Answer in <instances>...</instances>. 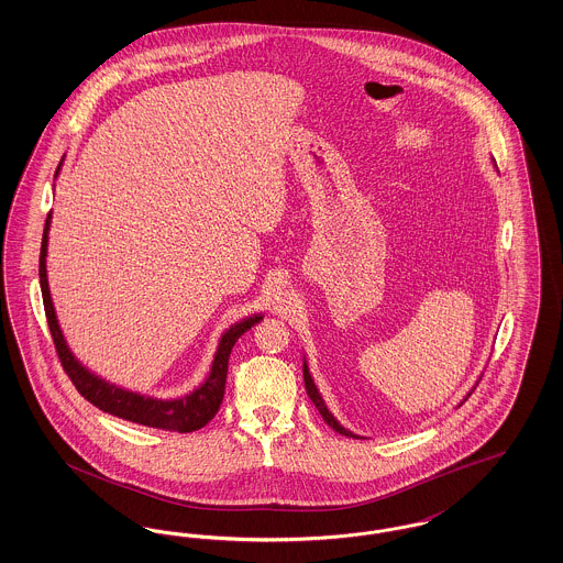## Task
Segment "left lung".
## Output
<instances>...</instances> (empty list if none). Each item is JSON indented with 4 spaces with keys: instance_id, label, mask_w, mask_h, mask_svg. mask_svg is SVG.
Here are the masks:
<instances>
[{
    "instance_id": "left-lung-1",
    "label": "left lung",
    "mask_w": 563,
    "mask_h": 563,
    "mask_svg": "<svg viewBox=\"0 0 563 563\" xmlns=\"http://www.w3.org/2000/svg\"><path fill=\"white\" fill-rule=\"evenodd\" d=\"M303 382H306V393H308V397L312 399V402L317 405V409H319V413L322 416V420L331 427V429L335 430V432H340V434H346V437H352V439H358L356 434H352L350 430L344 429L333 416H331V411L327 409V405L322 401L321 393H319V388L314 386V379H312V375L308 372V365L303 363Z\"/></svg>"
}]
</instances>
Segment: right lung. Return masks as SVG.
Wrapping results in <instances>:
<instances>
[{"mask_svg":"<svg viewBox=\"0 0 563 563\" xmlns=\"http://www.w3.org/2000/svg\"><path fill=\"white\" fill-rule=\"evenodd\" d=\"M53 213L46 217L44 236H42V249H40V287H42V299L44 310L48 319V329L53 333L54 349L60 358V365L74 386L78 388L86 401L92 402L101 411L118 416L122 420H129L134 424H143L150 429L173 430V432H191L202 429L213 420L214 413L219 411V405L223 401L225 393V377H228V358L234 349L236 340L241 338L246 329H251L255 322L262 321V314H253L244 321L232 324L219 340V346L214 352L213 365L209 377L186 397L181 399H154L143 397L131 390H124L115 384H109L103 377L88 372L80 361L74 356V352L67 346L63 331L54 314L53 297L48 289V276H46V251H48V230H51Z\"/></svg>","mask_w":563,"mask_h":563,"instance_id":"add662e5","label":"right lung"}]
</instances>
